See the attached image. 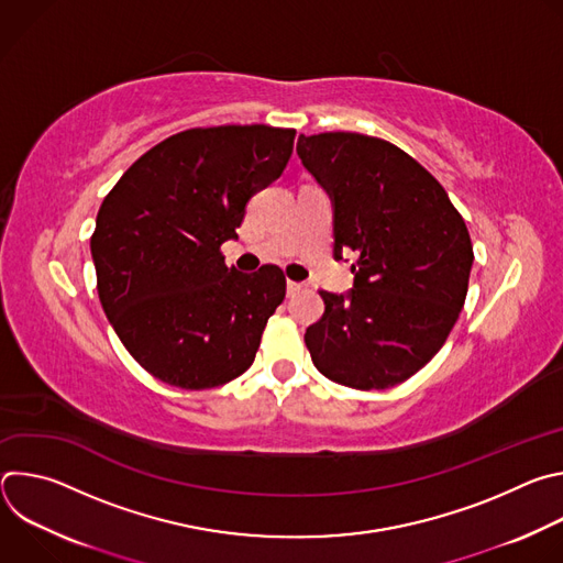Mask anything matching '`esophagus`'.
I'll return each mask as SVG.
<instances>
[{
    "mask_svg": "<svg viewBox=\"0 0 563 563\" xmlns=\"http://www.w3.org/2000/svg\"><path fill=\"white\" fill-rule=\"evenodd\" d=\"M298 289H300V283H294V280L287 283V296H294Z\"/></svg>",
    "mask_w": 563,
    "mask_h": 563,
    "instance_id": "34e87169",
    "label": "esophagus"
}]
</instances>
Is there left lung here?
I'll list each match as a JSON object with an SVG mask.
<instances>
[{
  "mask_svg": "<svg viewBox=\"0 0 563 563\" xmlns=\"http://www.w3.org/2000/svg\"><path fill=\"white\" fill-rule=\"evenodd\" d=\"M296 153L334 211V258L354 252V287L320 291L305 332L316 369L354 389H385L443 347L463 309L470 233L445 189L398 146L361 133L300 135Z\"/></svg>",
  "mask_w": 563,
  "mask_h": 563,
  "instance_id": "8db88e82",
  "label": "left lung"
}]
</instances>
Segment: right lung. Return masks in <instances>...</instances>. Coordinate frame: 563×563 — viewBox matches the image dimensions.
<instances>
[{"instance_id": "right-lung-1", "label": "right lung", "mask_w": 563, "mask_h": 563, "mask_svg": "<svg viewBox=\"0 0 563 563\" xmlns=\"http://www.w3.org/2000/svg\"><path fill=\"white\" fill-rule=\"evenodd\" d=\"M294 129H189L148 148L104 198L91 256L109 323L155 378L183 389L250 369L285 298L280 267L243 274L220 245L287 167Z\"/></svg>"}]
</instances>
